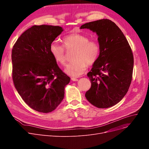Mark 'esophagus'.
<instances>
[{"instance_id":"esophagus-1","label":"esophagus","mask_w":149,"mask_h":149,"mask_svg":"<svg viewBox=\"0 0 149 149\" xmlns=\"http://www.w3.org/2000/svg\"><path fill=\"white\" fill-rule=\"evenodd\" d=\"M71 80H72L73 81H79V79H76V78H74V77L71 78Z\"/></svg>"}]
</instances>
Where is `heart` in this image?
Returning a JSON list of instances; mask_svg holds the SVG:
<instances>
[{
    "label": "heart",
    "mask_w": 149,
    "mask_h": 149,
    "mask_svg": "<svg viewBox=\"0 0 149 149\" xmlns=\"http://www.w3.org/2000/svg\"><path fill=\"white\" fill-rule=\"evenodd\" d=\"M62 42L66 49H75L72 58L74 61L65 69V72L70 76H80L86 69L87 64L93 65L98 57L99 43L95 40H89L86 36L77 33H70L63 37ZM49 52L57 63L66 65V57L63 47L52 42L49 46Z\"/></svg>",
    "instance_id": "b5f03b06"
}]
</instances>
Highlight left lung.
<instances>
[{
    "label": "left lung",
    "mask_w": 149,
    "mask_h": 149,
    "mask_svg": "<svg viewBox=\"0 0 149 149\" xmlns=\"http://www.w3.org/2000/svg\"><path fill=\"white\" fill-rule=\"evenodd\" d=\"M80 29H89L98 36L100 54L87 74L91 87L85 97L98 108L112 107L124 98L132 81L134 56L121 30L109 19L86 23Z\"/></svg>",
    "instance_id": "left-lung-1"
}]
</instances>
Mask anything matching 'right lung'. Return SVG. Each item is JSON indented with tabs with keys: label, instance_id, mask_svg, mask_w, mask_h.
Here are the masks:
<instances>
[{
	"label": "right lung",
	"instance_id": "right-lung-1",
	"mask_svg": "<svg viewBox=\"0 0 149 149\" xmlns=\"http://www.w3.org/2000/svg\"><path fill=\"white\" fill-rule=\"evenodd\" d=\"M62 31L58 26L34 25L19 37L12 49L15 88L23 100L39 112L57 108L70 80L49 52L50 44Z\"/></svg>",
	"mask_w": 149,
	"mask_h": 149
}]
</instances>
